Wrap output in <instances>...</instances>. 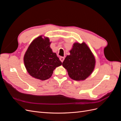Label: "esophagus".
Masks as SVG:
<instances>
[{"label":"esophagus","mask_w":121,"mask_h":121,"mask_svg":"<svg viewBox=\"0 0 121 121\" xmlns=\"http://www.w3.org/2000/svg\"><path fill=\"white\" fill-rule=\"evenodd\" d=\"M60 60L62 62V63H63V61H64V60H65V57H63V56H60Z\"/></svg>","instance_id":"34e87169"}]
</instances>
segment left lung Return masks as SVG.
<instances>
[{
	"label": "left lung",
	"instance_id": "8db88e82",
	"mask_svg": "<svg viewBox=\"0 0 121 121\" xmlns=\"http://www.w3.org/2000/svg\"><path fill=\"white\" fill-rule=\"evenodd\" d=\"M63 63L71 79L79 81L88 77L94 69L95 60L89 47L85 43H75Z\"/></svg>",
	"mask_w": 121,
	"mask_h": 121
}]
</instances>
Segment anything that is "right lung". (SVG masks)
Instances as JSON below:
<instances>
[{
  "mask_svg": "<svg viewBox=\"0 0 121 121\" xmlns=\"http://www.w3.org/2000/svg\"><path fill=\"white\" fill-rule=\"evenodd\" d=\"M48 38L42 36L36 38L31 43L24 57L25 67L33 77L41 80L49 79L53 71L62 63L56 53L50 47Z\"/></svg>",
  "mask_w": 121,
  "mask_h": 121,
  "instance_id": "obj_1",
  "label": "right lung"
}]
</instances>
